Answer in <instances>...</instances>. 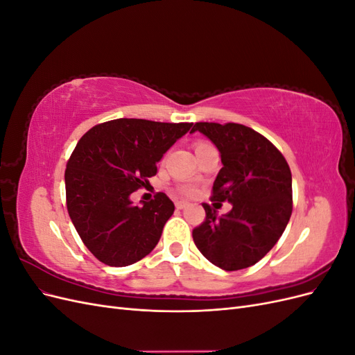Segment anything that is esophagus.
Here are the masks:
<instances>
[{
	"label": "esophagus",
	"instance_id": "34e87169",
	"mask_svg": "<svg viewBox=\"0 0 355 355\" xmlns=\"http://www.w3.org/2000/svg\"><path fill=\"white\" fill-rule=\"evenodd\" d=\"M175 206H176L178 210H182V209L187 207V202H185V201H176Z\"/></svg>",
	"mask_w": 355,
	"mask_h": 355
}]
</instances>
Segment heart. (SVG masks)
I'll use <instances>...</instances> for the list:
<instances>
[{
	"label": "heart",
	"mask_w": 355,
	"mask_h": 355,
	"mask_svg": "<svg viewBox=\"0 0 355 355\" xmlns=\"http://www.w3.org/2000/svg\"><path fill=\"white\" fill-rule=\"evenodd\" d=\"M209 144H206V142H198L197 145H196V151L197 149H200V148H204V146H207ZM178 191L180 192L182 196H185V197H191V196H194L196 194V188L194 187H191V185H179V188H178Z\"/></svg>",
	"instance_id": "obj_1"
}]
</instances>
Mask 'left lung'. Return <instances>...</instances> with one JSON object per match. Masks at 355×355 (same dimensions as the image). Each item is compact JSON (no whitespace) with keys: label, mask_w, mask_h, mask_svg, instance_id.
Instances as JSON below:
<instances>
[{"label":"left lung","mask_w":355,"mask_h":355,"mask_svg":"<svg viewBox=\"0 0 355 355\" xmlns=\"http://www.w3.org/2000/svg\"><path fill=\"white\" fill-rule=\"evenodd\" d=\"M216 145L223 167L214 179L211 200L232 209L218 216L204 202L206 219L192 231L197 249L225 271L259 262L284 232L292 214V173L278 149L253 128L237 123H196Z\"/></svg>","instance_id":"8db88e82"}]
</instances>
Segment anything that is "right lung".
Wrapping results in <instances>:
<instances>
[{"label":"right lung","instance_id":"1","mask_svg":"<svg viewBox=\"0 0 355 355\" xmlns=\"http://www.w3.org/2000/svg\"><path fill=\"white\" fill-rule=\"evenodd\" d=\"M192 123L118 118L94 125L75 146L65 171L67 207L96 259L127 266L151 253L175 211L164 192L136 206L130 196L157 175V163Z\"/></svg>","mask_w":355,"mask_h":355}]
</instances>
